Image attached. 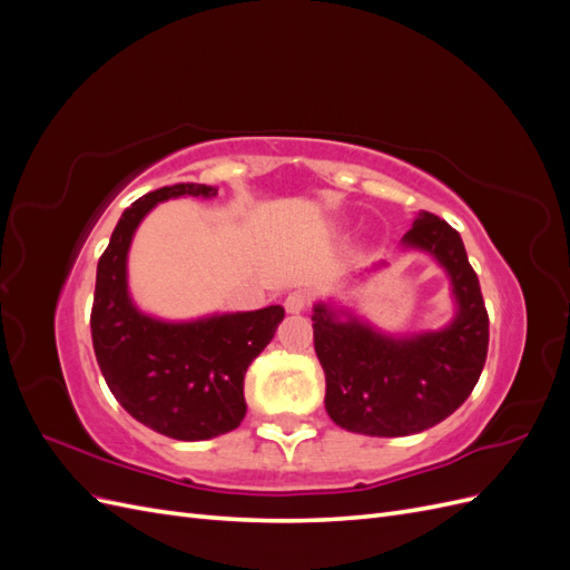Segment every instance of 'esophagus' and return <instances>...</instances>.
<instances>
[{"label":"esophagus","mask_w":570,"mask_h":570,"mask_svg":"<svg viewBox=\"0 0 570 570\" xmlns=\"http://www.w3.org/2000/svg\"><path fill=\"white\" fill-rule=\"evenodd\" d=\"M306 304H308L306 292L295 289V292H289V295L285 297V312L287 314H302L304 308H306Z\"/></svg>","instance_id":"34e87169"}]
</instances>
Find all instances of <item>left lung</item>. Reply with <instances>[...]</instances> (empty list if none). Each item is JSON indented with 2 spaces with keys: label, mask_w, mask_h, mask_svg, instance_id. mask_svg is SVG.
<instances>
[{
  "label": "left lung",
  "mask_w": 570,
  "mask_h": 570,
  "mask_svg": "<svg viewBox=\"0 0 570 570\" xmlns=\"http://www.w3.org/2000/svg\"><path fill=\"white\" fill-rule=\"evenodd\" d=\"M402 249L428 254L450 278L456 312L444 327L394 335L333 299L314 304L325 411L350 433L402 438L433 428L469 400L485 366L490 321L461 235L421 212L402 237Z\"/></svg>",
  "instance_id": "1"
}]
</instances>
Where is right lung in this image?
<instances>
[{"label":"right lung","instance_id":"add662e5","mask_svg":"<svg viewBox=\"0 0 570 570\" xmlns=\"http://www.w3.org/2000/svg\"><path fill=\"white\" fill-rule=\"evenodd\" d=\"M212 185L178 183L132 202L118 218L97 264L92 347L101 375L135 421L157 433L199 442L243 423L245 373L273 340L285 308L164 321L145 314L128 287V252L154 206L178 197L212 199Z\"/></svg>","mask_w":570,"mask_h":570}]
</instances>
